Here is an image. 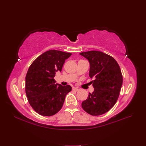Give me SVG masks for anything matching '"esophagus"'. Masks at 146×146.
Wrapping results in <instances>:
<instances>
[{
	"instance_id": "obj_1",
	"label": "esophagus",
	"mask_w": 146,
	"mask_h": 146,
	"mask_svg": "<svg viewBox=\"0 0 146 146\" xmlns=\"http://www.w3.org/2000/svg\"><path fill=\"white\" fill-rule=\"evenodd\" d=\"M73 90H74V91H76V92H78V91L79 90V89H78V88H73Z\"/></svg>"
}]
</instances>
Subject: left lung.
Masks as SVG:
<instances>
[{
  "label": "left lung",
  "mask_w": 146,
  "mask_h": 146,
  "mask_svg": "<svg viewBox=\"0 0 146 146\" xmlns=\"http://www.w3.org/2000/svg\"><path fill=\"white\" fill-rule=\"evenodd\" d=\"M90 65L89 76L94 79V90L82 103V108L94 116L101 115L115 104L122 85L120 67L112 57L99 51L80 52Z\"/></svg>",
  "instance_id": "obj_1"
}]
</instances>
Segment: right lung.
I'll list each match as a JSON object with an SVG mask.
<instances>
[{
  "label": "right lung",
  "mask_w": 146,
  "mask_h": 146,
  "mask_svg": "<svg viewBox=\"0 0 146 146\" xmlns=\"http://www.w3.org/2000/svg\"><path fill=\"white\" fill-rule=\"evenodd\" d=\"M71 53L51 50L38 57L28 68L25 92L28 102L35 112L52 116L62 108L65 97L72 90L70 85L62 86L54 79L61 72L65 60Z\"/></svg>",
  "instance_id": "1"
}]
</instances>
